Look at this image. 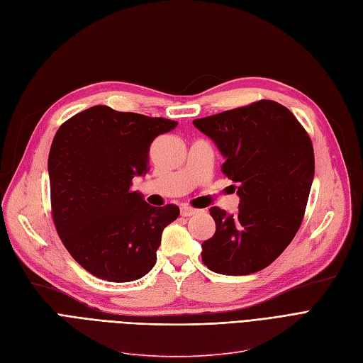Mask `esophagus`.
<instances>
[{
  "label": "esophagus",
  "instance_id": "34e87169",
  "mask_svg": "<svg viewBox=\"0 0 363 363\" xmlns=\"http://www.w3.org/2000/svg\"><path fill=\"white\" fill-rule=\"evenodd\" d=\"M197 212H199V209H194L191 206H182L181 208V216L182 217H191V216H196Z\"/></svg>",
  "mask_w": 363,
  "mask_h": 363
}]
</instances>
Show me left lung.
Returning a JSON list of instances; mask_svg holds the SVG:
<instances>
[{
	"label": "left lung",
	"instance_id": "obj_1",
	"mask_svg": "<svg viewBox=\"0 0 363 363\" xmlns=\"http://www.w3.org/2000/svg\"><path fill=\"white\" fill-rule=\"evenodd\" d=\"M194 125L217 143L221 172L236 182L238 211L212 206L216 233L202 244V262L223 275H248L269 266L298 233L314 178L306 130L274 100L199 118Z\"/></svg>",
	"mask_w": 363,
	"mask_h": 363
}]
</instances>
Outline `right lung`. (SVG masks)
Segmentation results:
<instances>
[{
  "label": "right lung",
  "mask_w": 363,
  "mask_h": 363,
  "mask_svg": "<svg viewBox=\"0 0 363 363\" xmlns=\"http://www.w3.org/2000/svg\"><path fill=\"white\" fill-rule=\"evenodd\" d=\"M177 121L92 106L53 138L48 169L55 229L70 256L94 277L128 283L152 269L177 205L155 208L131 190L145 174L150 146Z\"/></svg>",
  "instance_id": "add662e5"
}]
</instances>
